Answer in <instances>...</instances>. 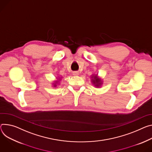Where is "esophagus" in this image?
Instances as JSON below:
<instances>
[{"instance_id":"obj_1","label":"esophagus","mask_w":152,"mask_h":152,"mask_svg":"<svg viewBox=\"0 0 152 152\" xmlns=\"http://www.w3.org/2000/svg\"><path fill=\"white\" fill-rule=\"evenodd\" d=\"M73 75H74L75 76H77V75H79V73H78L77 72H74V73H73Z\"/></svg>"}]
</instances>
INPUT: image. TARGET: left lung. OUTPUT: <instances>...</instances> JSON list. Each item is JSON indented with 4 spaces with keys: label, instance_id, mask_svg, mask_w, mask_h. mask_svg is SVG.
Listing matches in <instances>:
<instances>
[{
    "label": "left lung",
    "instance_id": "1",
    "mask_svg": "<svg viewBox=\"0 0 152 152\" xmlns=\"http://www.w3.org/2000/svg\"><path fill=\"white\" fill-rule=\"evenodd\" d=\"M92 79H91V82L96 87H99L101 84H102V81L98 77V76L96 75V76H93L92 77Z\"/></svg>",
    "mask_w": 152,
    "mask_h": 152
}]
</instances>
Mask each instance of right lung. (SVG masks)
Here are the masks:
<instances>
[{
    "instance_id": "right-lung-1",
    "label": "right lung",
    "mask_w": 152,
    "mask_h": 152,
    "mask_svg": "<svg viewBox=\"0 0 152 152\" xmlns=\"http://www.w3.org/2000/svg\"><path fill=\"white\" fill-rule=\"evenodd\" d=\"M57 82H56V83H57ZM56 86H57V85H56V84H54V87H56Z\"/></svg>"
}]
</instances>
